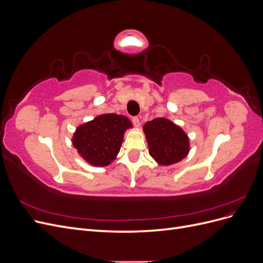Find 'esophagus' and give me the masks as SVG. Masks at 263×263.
Instances as JSON below:
<instances>
[{
    "instance_id": "34e87169",
    "label": "esophagus",
    "mask_w": 263,
    "mask_h": 263,
    "mask_svg": "<svg viewBox=\"0 0 263 263\" xmlns=\"http://www.w3.org/2000/svg\"><path fill=\"white\" fill-rule=\"evenodd\" d=\"M133 124H134L135 127H137V128H138V127L140 126L139 118H138V117H134V118H133Z\"/></svg>"
}]
</instances>
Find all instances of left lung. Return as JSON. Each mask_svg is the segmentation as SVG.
I'll list each match as a JSON object with an SVG mask.
<instances>
[{"instance_id":"8db88e82","label":"left lung","mask_w":263,"mask_h":263,"mask_svg":"<svg viewBox=\"0 0 263 263\" xmlns=\"http://www.w3.org/2000/svg\"><path fill=\"white\" fill-rule=\"evenodd\" d=\"M149 155L159 165H171L190 153V138L180 126L164 117H158L144 126Z\"/></svg>"}]
</instances>
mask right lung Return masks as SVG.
<instances>
[{
  "label": "right lung",
  "instance_id": "add662e5",
  "mask_svg": "<svg viewBox=\"0 0 263 263\" xmlns=\"http://www.w3.org/2000/svg\"><path fill=\"white\" fill-rule=\"evenodd\" d=\"M132 127V122L124 115L101 114L77 127L72 145L85 162L93 166H106L116 159L124 134Z\"/></svg>",
  "mask_w": 263,
  "mask_h": 263
}]
</instances>
